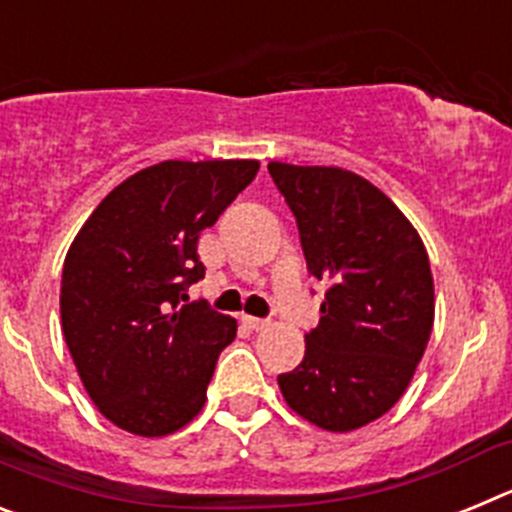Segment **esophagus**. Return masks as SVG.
Masks as SVG:
<instances>
[{
  "instance_id": "obj_1",
  "label": "esophagus",
  "mask_w": 512,
  "mask_h": 512,
  "mask_svg": "<svg viewBox=\"0 0 512 512\" xmlns=\"http://www.w3.org/2000/svg\"><path fill=\"white\" fill-rule=\"evenodd\" d=\"M243 323H246L251 330H264L266 325H269V320H264V318H251V315H243Z\"/></svg>"
}]
</instances>
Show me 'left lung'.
Segmentation results:
<instances>
[{"instance_id": "1", "label": "left lung", "mask_w": 512, "mask_h": 512, "mask_svg": "<svg viewBox=\"0 0 512 512\" xmlns=\"http://www.w3.org/2000/svg\"><path fill=\"white\" fill-rule=\"evenodd\" d=\"M269 174L297 220L307 271L328 287L305 359L279 374V390L310 423L354 431L400 400L428 346V253L395 202L351 171L271 161Z\"/></svg>"}]
</instances>
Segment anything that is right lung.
I'll return each instance as SVG.
<instances>
[{"label": "right lung", "mask_w": 512, "mask_h": 512, "mask_svg": "<svg viewBox=\"0 0 512 512\" xmlns=\"http://www.w3.org/2000/svg\"><path fill=\"white\" fill-rule=\"evenodd\" d=\"M256 161H161L112 189L71 243L61 323L79 377L107 420L166 436L200 413L230 315L187 289L205 279L197 241L253 182Z\"/></svg>", "instance_id": "add662e5"}]
</instances>
